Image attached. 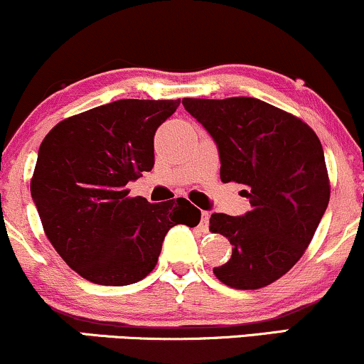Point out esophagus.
I'll list each match as a JSON object with an SVG mask.
<instances>
[{
    "label": "esophagus",
    "mask_w": 364,
    "mask_h": 364,
    "mask_svg": "<svg viewBox=\"0 0 364 364\" xmlns=\"http://www.w3.org/2000/svg\"><path fill=\"white\" fill-rule=\"evenodd\" d=\"M208 218H210L208 212H201V220H200L201 229H207V227H208Z\"/></svg>",
    "instance_id": "34e87169"
}]
</instances>
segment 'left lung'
Returning <instances> with one entry per match:
<instances>
[{"instance_id":"left-lung-1","label":"left lung","mask_w":364,"mask_h":364,"mask_svg":"<svg viewBox=\"0 0 364 364\" xmlns=\"http://www.w3.org/2000/svg\"><path fill=\"white\" fill-rule=\"evenodd\" d=\"M183 107L217 142L222 181L242 185L251 203L244 217H210L212 234L232 244L213 274L237 290L268 287L304 256L329 203L321 140L301 118L247 96L183 98Z\"/></svg>"}]
</instances>
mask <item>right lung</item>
I'll use <instances>...</instances> for the list:
<instances>
[{"label":"right lung","mask_w":364,"mask_h":364,"mask_svg":"<svg viewBox=\"0 0 364 364\" xmlns=\"http://www.w3.org/2000/svg\"><path fill=\"white\" fill-rule=\"evenodd\" d=\"M179 100H118L59 122L38 149L30 191L47 239L80 277L125 287L156 268L171 227L198 225L186 198L149 203L127 183L154 166V134Z\"/></svg>","instance_id":"1"}]
</instances>
